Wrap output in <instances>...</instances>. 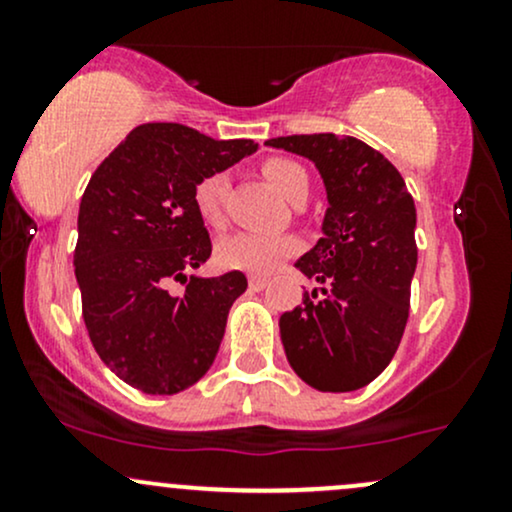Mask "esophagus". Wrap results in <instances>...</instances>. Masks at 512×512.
<instances>
[{
	"label": "esophagus",
	"instance_id": "1",
	"mask_svg": "<svg viewBox=\"0 0 512 512\" xmlns=\"http://www.w3.org/2000/svg\"><path fill=\"white\" fill-rule=\"evenodd\" d=\"M248 284H250L252 291H262L264 286H267V279H264V276H250Z\"/></svg>",
	"mask_w": 512,
	"mask_h": 512
}]
</instances>
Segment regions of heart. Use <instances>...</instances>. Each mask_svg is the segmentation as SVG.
<instances>
[{
    "instance_id": "obj_1",
    "label": "heart",
    "mask_w": 512,
    "mask_h": 512,
    "mask_svg": "<svg viewBox=\"0 0 512 512\" xmlns=\"http://www.w3.org/2000/svg\"><path fill=\"white\" fill-rule=\"evenodd\" d=\"M262 173L284 197L296 199L301 192H308V173H305L301 163L291 161V158H267L262 163ZM228 187H231L228 173H209L207 178L197 182L192 202H195L199 219L209 223V226L219 228L226 221ZM296 250L298 238L293 236L240 231L226 236L216 245V260L226 269H238V272L250 274H272Z\"/></svg>"
}]
</instances>
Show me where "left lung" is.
I'll return each instance as SVG.
<instances>
[{
    "label": "left lung",
    "mask_w": 512,
    "mask_h": 512,
    "mask_svg": "<svg viewBox=\"0 0 512 512\" xmlns=\"http://www.w3.org/2000/svg\"><path fill=\"white\" fill-rule=\"evenodd\" d=\"M267 146L315 163L325 180L322 238L296 262L322 298L279 317L286 358L303 383L351 392L373 383L402 342L416 272V207L404 178L373 146L337 134H291Z\"/></svg>",
    "instance_id": "obj_1"
}]
</instances>
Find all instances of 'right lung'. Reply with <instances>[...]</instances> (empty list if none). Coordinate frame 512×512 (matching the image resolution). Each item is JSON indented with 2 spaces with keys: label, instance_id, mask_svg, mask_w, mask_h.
<instances>
[{
  "label": "right lung",
  "instance_id": "1",
  "mask_svg": "<svg viewBox=\"0 0 512 512\" xmlns=\"http://www.w3.org/2000/svg\"><path fill=\"white\" fill-rule=\"evenodd\" d=\"M257 151L252 139H211L178 122L134 127L88 180L74 272L93 349L146 395H175L211 368L243 272L190 276L211 255L197 182ZM180 280V297L167 289Z\"/></svg>",
  "mask_w": 512,
  "mask_h": 512
}]
</instances>
